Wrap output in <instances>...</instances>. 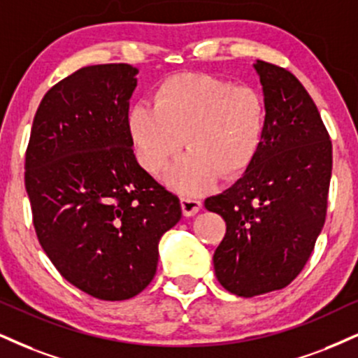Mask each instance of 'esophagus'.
Returning a JSON list of instances; mask_svg holds the SVG:
<instances>
[{
	"label": "esophagus",
	"mask_w": 358,
	"mask_h": 358,
	"mask_svg": "<svg viewBox=\"0 0 358 358\" xmlns=\"http://www.w3.org/2000/svg\"><path fill=\"white\" fill-rule=\"evenodd\" d=\"M180 207H182V214L186 217H191V215L199 213L202 202L199 199H192V197H182L180 199Z\"/></svg>",
	"instance_id": "1"
}]
</instances>
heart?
Here are the masks:
<instances>
[{
  "mask_svg": "<svg viewBox=\"0 0 358 358\" xmlns=\"http://www.w3.org/2000/svg\"><path fill=\"white\" fill-rule=\"evenodd\" d=\"M266 101L249 85H232L207 74H179L159 87L156 103L138 99L127 127L139 164L151 174L172 156L189 151L167 169L176 191L196 196L224 176L241 174L254 161L266 131Z\"/></svg>",
  "mask_w": 358,
  "mask_h": 358,
  "instance_id": "b5f03b06",
  "label": "heart"
}]
</instances>
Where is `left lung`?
I'll return each instance as SVG.
<instances>
[{
    "label": "left lung",
    "instance_id": "obj_1",
    "mask_svg": "<svg viewBox=\"0 0 358 358\" xmlns=\"http://www.w3.org/2000/svg\"><path fill=\"white\" fill-rule=\"evenodd\" d=\"M254 68L267 111L262 144L242 178L204 202L227 226L215 277L239 297L284 289L302 272L324 227L332 176V141L306 87L280 66Z\"/></svg>",
    "mask_w": 358,
    "mask_h": 358
}]
</instances>
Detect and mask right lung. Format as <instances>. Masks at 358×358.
I'll use <instances>...</instances> for the list:
<instances>
[{"label":"right lung","mask_w":358,"mask_h":358,"mask_svg":"<svg viewBox=\"0 0 358 358\" xmlns=\"http://www.w3.org/2000/svg\"><path fill=\"white\" fill-rule=\"evenodd\" d=\"M138 69L94 64L44 94L24 162L43 250L69 284L126 301L154 279L159 239L179 222L178 196L136 161L127 127Z\"/></svg>","instance_id":"right-lung-1"}]
</instances>
